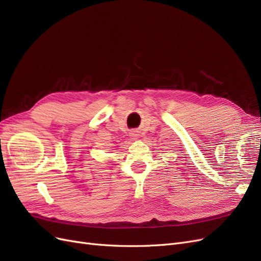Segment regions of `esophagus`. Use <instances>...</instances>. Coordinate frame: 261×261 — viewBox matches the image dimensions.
<instances>
[{
	"instance_id": "esophagus-1",
	"label": "esophagus",
	"mask_w": 261,
	"mask_h": 261,
	"mask_svg": "<svg viewBox=\"0 0 261 261\" xmlns=\"http://www.w3.org/2000/svg\"><path fill=\"white\" fill-rule=\"evenodd\" d=\"M132 136H133V137H136V136H137V134H136L135 132H134V133H132Z\"/></svg>"
}]
</instances>
